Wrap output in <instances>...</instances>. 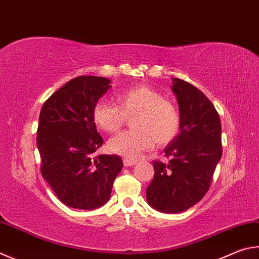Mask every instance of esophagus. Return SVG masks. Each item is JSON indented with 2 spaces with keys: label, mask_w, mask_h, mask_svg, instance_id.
Returning <instances> with one entry per match:
<instances>
[{
  "label": "esophagus",
  "mask_w": 259,
  "mask_h": 259,
  "mask_svg": "<svg viewBox=\"0 0 259 259\" xmlns=\"http://www.w3.org/2000/svg\"><path fill=\"white\" fill-rule=\"evenodd\" d=\"M123 164H124V166H133L137 164V161H134V159H130V158H124Z\"/></svg>",
  "instance_id": "34e87169"
}]
</instances>
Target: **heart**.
<instances>
[{"instance_id":"heart-1","label":"heart","mask_w":259,"mask_h":259,"mask_svg":"<svg viewBox=\"0 0 259 259\" xmlns=\"http://www.w3.org/2000/svg\"><path fill=\"white\" fill-rule=\"evenodd\" d=\"M119 106L98 101L93 110V119L98 128L114 133L123 125L125 115H133L134 130L121 133L110 139L109 149L121 156L137 159L152 149L155 143L167 144L180 129V113L172 102L163 100L158 92L137 86L117 93Z\"/></svg>"}]
</instances>
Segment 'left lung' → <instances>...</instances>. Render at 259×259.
Returning <instances> with one entry per match:
<instances>
[{"label": "left lung", "instance_id": "left-lung-1", "mask_svg": "<svg viewBox=\"0 0 259 259\" xmlns=\"http://www.w3.org/2000/svg\"><path fill=\"white\" fill-rule=\"evenodd\" d=\"M180 113V133L164 149L170 161H154L155 175L146 190L148 205L176 214L198 203L207 192L222 156L221 121L211 102L198 88L172 78Z\"/></svg>", "mask_w": 259, "mask_h": 259}]
</instances>
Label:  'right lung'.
Listing matches in <instances>:
<instances>
[{
    "label": "right lung",
    "instance_id": "obj_1",
    "mask_svg": "<svg viewBox=\"0 0 259 259\" xmlns=\"http://www.w3.org/2000/svg\"><path fill=\"white\" fill-rule=\"evenodd\" d=\"M104 77L80 76L56 91L40 110L37 148L41 176L64 205L96 209L107 203L123 166L117 155L101 154L93 110L112 87Z\"/></svg>",
    "mask_w": 259,
    "mask_h": 259
}]
</instances>
